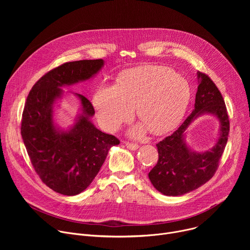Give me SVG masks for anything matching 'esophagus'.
I'll list each match as a JSON object with an SVG mask.
<instances>
[{"label":"esophagus","mask_w":250,"mask_h":250,"mask_svg":"<svg viewBox=\"0 0 250 250\" xmlns=\"http://www.w3.org/2000/svg\"><path fill=\"white\" fill-rule=\"evenodd\" d=\"M125 146H126L128 149H130V150H137L138 147H139L138 145L132 144V142H128V141L125 142Z\"/></svg>","instance_id":"34e87169"}]
</instances>
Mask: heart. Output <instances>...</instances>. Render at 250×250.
I'll return each instance as SVG.
<instances>
[{
    "label": "heart",
    "instance_id": "heart-1",
    "mask_svg": "<svg viewBox=\"0 0 250 250\" xmlns=\"http://www.w3.org/2000/svg\"><path fill=\"white\" fill-rule=\"evenodd\" d=\"M191 100L190 86L173 71L156 66L131 69L120 75L117 85L101 84L93 96L98 120L106 130L128 122L137 105V115L154 134H164L182 121ZM145 125L131 129L141 136Z\"/></svg>",
    "mask_w": 250,
    "mask_h": 250
}]
</instances>
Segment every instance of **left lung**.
I'll return each instance as SVG.
<instances>
[{"instance_id":"8db88e82","label":"left lung","mask_w":250,"mask_h":250,"mask_svg":"<svg viewBox=\"0 0 250 250\" xmlns=\"http://www.w3.org/2000/svg\"><path fill=\"white\" fill-rule=\"evenodd\" d=\"M198 90L192 114L171 135L156 145L157 164L148 173L154 188L166 196H181L198 189L215 174L229 132V121L221 92L210 78L197 72ZM210 114L219 121L215 146L206 152L194 151L186 141L189 125L198 117Z\"/></svg>"}]
</instances>
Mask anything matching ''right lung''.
I'll use <instances>...</instances> for the list:
<instances>
[{
	"label": "right lung",
	"mask_w": 250,
	"mask_h": 250,
	"mask_svg": "<svg viewBox=\"0 0 250 250\" xmlns=\"http://www.w3.org/2000/svg\"><path fill=\"white\" fill-rule=\"evenodd\" d=\"M104 64L97 59L60 65L34 84L24 104L21 132L31 164L42 181L62 195L75 196L86 190L111 147L120 145L117 137L94 125L95 110L86 97L61 89L94 78ZM68 93L79 100L81 112L72 125L63 129L55 123L54 112Z\"/></svg>",
	"instance_id": "obj_1"
}]
</instances>
